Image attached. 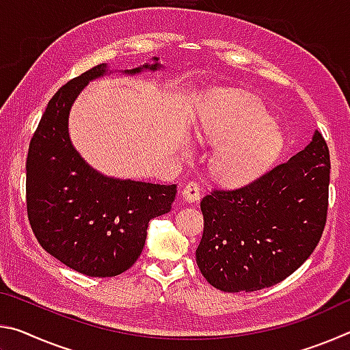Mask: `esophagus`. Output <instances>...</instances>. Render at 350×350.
I'll use <instances>...</instances> for the list:
<instances>
[{
    "instance_id": "obj_1",
    "label": "esophagus",
    "mask_w": 350,
    "mask_h": 350,
    "mask_svg": "<svg viewBox=\"0 0 350 350\" xmlns=\"http://www.w3.org/2000/svg\"><path fill=\"white\" fill-rule=\"evenodd\" d=\"M182 196L187 202H198L200 198V185L198 182H188L182 189Z\"/></svg>"
}]
</instances>
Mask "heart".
Listing matches in <instances>:
<instances>
[{"instance_id": "heart-1", "label": "heart", "mask_w": 350, "mask_h": 350, "mask_svg": "<svg viewBox=\"0 0 350 350\" xmlns=\"http://www.w3.org/2000/svg\"><path fill=\"white\" fill-rule=\"evenodd\" d=\"M198 137L222 145L213 161V173L228 183L256 177L280 156L281 133L265 106L248 96H232L200 122Z\"/></svg>"}]
</instances>
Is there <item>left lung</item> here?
Masks as SVG:
<instances>
[{
	"label": "left lung",
	"instance_id": "obj_1",
	"mask_svg": "<svg viewBox=\"0 0 350 350\" xmlns=\"http://www.w3.org/2000/svg\"><path fill=\"white\" fill-rule=\"evenodd\" d=\"M329 148L319 131L287 162L200 202V273L222 292H254L286 280L321 239L329 204Z\"/></svg>",
	"mask_w": 350,
	"mask_h": 350
}]
</instances>
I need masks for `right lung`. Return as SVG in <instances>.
Returning a JSON list of instances; mask_svg holds the SVG:
<instances>
[{
	"mask_svg": "<svg viewBox=\"0 0 350 350\" xmlns=\"http://www.w3.org/2000/svg\"><path fill=\"white\" fill-rule=\"evenodd\" d=\"M163 69L159 58L120 70ZM108 70L102 63L75 77L49 100L29 146L27 216L40 245L79 273L120 275L144 250L148 224L171 210L176 185L117 179L94 170L69 137V112L88 83Z\"/></svg>",
	"mask_w": 350,
	"mask_h": 350,
	"instance_id": "1",
	"label": "right lung"
}]
</instances>
